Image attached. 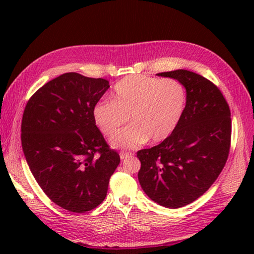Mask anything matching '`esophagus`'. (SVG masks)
<instances>
[{"label":"esophagus","instance_id":"34e87169","mask_svg":"<svg viewBox=\"0 0 254 254\" xmlns=\"http://www.w3.org/2000/svg\"><path fill=\"white\" fill-rule=\"evenodd\" d=\"M132 156H133L132 152H124V151L120 152V157H121V160H124V159H127L128 157H132Z\"/></svg>","mask_w":254,"mask_h":254}]
</instances>
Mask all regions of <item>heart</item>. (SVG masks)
<instances>
[{"instance_id": "b5f03b06", "label": "heart", "mask_w": 254, "mask_h": 254, "mask_svg": "<svg viewBox=\"0 0 254 254\" xmlns=\"http://www.w3.org/2000/svg\"><path fill=\"white\" fill-rule=\"evenodd\" d=\"M186 103V92L178 80H159L144 75L127 76L114 86L112 101L94 107V120L107 136L114 135L130 118L131 127L113 136L119 149H134L147 142H160L175 131Z\"/></svg>"}]
</instances>
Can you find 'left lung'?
<instances>
[{"label":"left lung","instance_id":"1","mask_svg":"<svg viewBox=\"0 0 254 254\" xmlns=\"http://www.w3.org/2000/svg\"><path fill=\"white\" fill-rule=\"evenodd\" d=\"M157 75L177 79L186 88V106L167 139L136 152L141 161L137 178L153 201L179 208L207 191L224 168L231 111L217 86L196 72L177 69Z\"/></svg>","mask_w":254,"mask_h":254}]
</instances>
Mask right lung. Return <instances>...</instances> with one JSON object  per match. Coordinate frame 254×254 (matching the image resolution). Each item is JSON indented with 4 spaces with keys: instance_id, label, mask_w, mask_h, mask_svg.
I'll return each instance as SVG.
<instances>
[{
    "instance_id": "right-lung-1",
    "label": "right lung",
    "mask_w": 254,
    "mask_h": 254,
    "mask_svg": "<svg viewBox=\"0 0 254 254\" xmlns=\"http://www.w3.org/2000/svg\"><path fill=\"white\" fill-rule=\"evenodd\" d=\"M109 80L66 72L30 97L21 123L23 153L34 179L64 209L85 213L107 194L120 163L94 120Z\"/></svg>"
}]
</instances>
